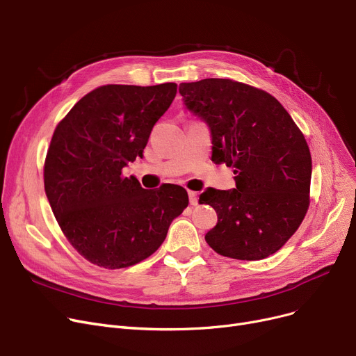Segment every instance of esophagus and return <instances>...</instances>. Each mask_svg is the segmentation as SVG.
Returning <instances> with one entry per match:
<instances>
[{
	"instance_id": "34e87169",
	"label": "esophagus",
	"mask_w": 356,
	"mask_h": 356,
	"mask_svg": "<svg viewBox=\"0 0 356 356\" xmlns=\"http://www.w3.org/2000/svg\"><path fill=\"white\" fill-rule=\"evenodd\" d=\"M189 202L192 207H196V204L199 203V196L196 192H189Z\"/></svg>"
}]
</instances>
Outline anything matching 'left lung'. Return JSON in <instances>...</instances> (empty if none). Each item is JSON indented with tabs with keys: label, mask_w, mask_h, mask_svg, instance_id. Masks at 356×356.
I'll return each instance as SVG.
<instances>
[{
	"label": "left lung",
	"mask_w": 356,
	"mask_h": 356,
	"mask_svg": "<svg viewBox=\"0 0 356 356\" xmlns=\"http://www.w3.org/2000/svg\"><path fill=\"white\" fill-rule=\"evenodd\" d=\"M179 92L211 131L212 161L232 167L235 175V189L199 196L218 213L204 239L223 257H270L309 208L312 157L305 136L282 104L250 85L211 78L180 83Z\"/></svg>",
	"instance_id": "1"
}]
</instances>
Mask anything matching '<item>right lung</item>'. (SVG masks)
<instances>
[{"instance_id":"add662e5","label":"right lung","mask_w":356,"mask_h":356,"mask_svg":"<svg viewBox=\"0 0 356 356\" xmlns=\"http://www.w3.org/2000/svg\"><path fill=\"white\" fill-rule=\"evenodd\" d=\"M176 83L105 85L89 92L56 127L44 191L65 236L104 268L134 266L159 250L189 197L180 186L143 189L122 168L143 157Z\"/></svg>"}]
</instances>
